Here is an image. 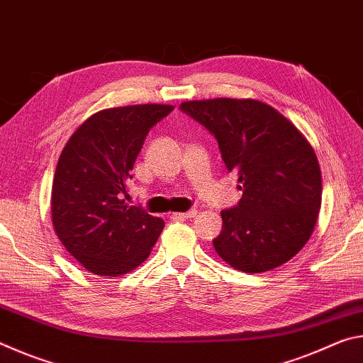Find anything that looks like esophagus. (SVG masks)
I'll return each mask as SVG.
<instances>
[{
	"instance_id": "obj_1",
	"label": "esophagus",
	"mask_w": 363,
	"mask_h": 363,
	"mask_svg": "<svg viewBox=\"0 0 363 363\" xmlns=\"http://www.w3.org/2000/svg\"><path fill=\"white\" fill-rule=\"evenodd\" d=\"M199 211L196 210H189L186 213H173V219H190V218H195Z\"/></svg>"
}]
</instances>
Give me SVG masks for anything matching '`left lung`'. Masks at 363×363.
Segmentation results:
<instances>
[{"instance_id": "left-lung-1", "label": "left lung", "mask_w": 363, "mask_h": 363, "mask_svg": "<svg viewBox=\"0 0 363 363\" xmlns=\"http://www.w3.org/2000/svg\"><path fill=\"white\" fill-rule=\"evenodd\" d=\"M218 140L229 173L243 195L220 211L216 253L240 272H266L290 261L309 240L322 203V174L311 144L298 128L255 99L182 102Z\"/></svg>"}]
</instances>
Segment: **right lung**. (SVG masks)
<instances>
[{
	"label": "right lung",
	"instance_id": "obj_1",
	"mask_svg": "<svg viewBox=\"0 0 363 363\" xmlns=\"http://www.w3.org/2000/svg\"><path fill=\"white\" fill-rule=\"evenodd\" d=\"M173 106L144 104L89 116L60 153L52 181V225L84 269L116 277L149 257L164 223L126 205V184L147 134Z\"/></svg>",
	"mask_w": 363,
	"mask_h": 363
}]
</instances>
